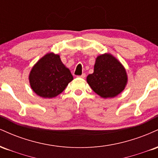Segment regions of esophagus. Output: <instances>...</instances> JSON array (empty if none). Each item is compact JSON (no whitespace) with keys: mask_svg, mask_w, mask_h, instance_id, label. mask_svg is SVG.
I'll list each match as a JSON object with an SVG mask.
<instances>
[{"mask_svg":"<svg viewBox=\"0 0 158 158\" xmlns=\"http://www.w3.org/2000/svg\"><path fill=\"white\" fill-rule=\"evenodd\" d=\"M77 77H79V78H81V79H84V78L85 77V73H82V74H81V76H78Z\"/></svg>","mask_w":158,"mask_h":158,"instance_id":"34e87169","label":"esophagus"}]
</instances>
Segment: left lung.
<instances>
[{
	"label": "left lung",
	"mask_w": 158,
	"mask_h": 158,
	"mask_svg": "<svg viewBox=\"0 0 158 158\" xmlns=\"http://www.w3.org/2000/svg\"><path fill=\"white\" fill-rule=\"evenodd\" d=\"M87 82L103 99L114 98L124 90L128 75L122 63L112 54L106 52L97 57L94 73L87 77Z\"/></svg>",
	"instance_id": "left-lung-1"
}]
</instances>
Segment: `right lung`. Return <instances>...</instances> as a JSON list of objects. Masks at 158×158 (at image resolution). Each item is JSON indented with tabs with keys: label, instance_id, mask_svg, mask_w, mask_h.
<instances>
[{
	"label": "right lung",
	"instance_id": "right-lung-1",
	"mask_svg": "<svg viewBox=\"0 0 158 158\" xmlns=\"http://www.w3.org/2000/svg\"><path fill=\"white\" fill-rule=\"evenodd\" d=\"M73 79L70 70L63 64L60 56L53 52H48L41 57L29 74L32 90L44 99L57 97Z\"/></svg>",
	"mask_w": 158,
	"mask_h": 158
}]
</instances>
